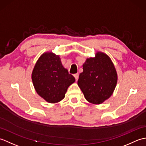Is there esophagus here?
<instances>
[{"mask_svg":"<svg viewBox=\"0 0 146 146\" xmlns=\"http://www.w3.org/2000/svg\"><path fill=\"white\" fill-rule=\"evenodd\" d=\"M74 77L75 78L76 81H77V80H78V77H79V74L78 73L75 74V75H74Z\"/></svg>","mask_w":146,"mask_h":146,"instance_id":"obj_1","label":"esophagus"}]
</instances>
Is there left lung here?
<instances>
[{
	"mask_svg": "<svg viewBox=\"0 0 146 146\" xmlns=\"http://www.w3.org/2000/svg\"><path fill=\"white\" fill-rule=\"evenodd\" d=\"M80 74L78 85L90 103L100 104L112 95L117 74L108 56L97 52L94 58L86 59Z\"/></svg>",
	"mask_w": 146,
	"mask_h": 146,
	"instance_id": "8db88e82",
	"label": "left lung"
}]
</instances>
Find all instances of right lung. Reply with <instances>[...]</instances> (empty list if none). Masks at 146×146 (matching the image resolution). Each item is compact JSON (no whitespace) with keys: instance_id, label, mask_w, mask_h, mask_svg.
<instances>
[{"instance_id":"obj_1","label":"right lung","mask_w":146,"mask_h":146,"mask_svg":"<svg viewBox=\"0 0 146 146\" xmlns=\"http://www.w3.org/2000/svg\"><path fill=\"white\" fill-rule=\"evenodd\" d=\"M32 80L38 94L46 102L54 104L64 98L68 88L75 78L63 67L58 55L48 52L37 61Z\"/></svg>"}]
</instances>
